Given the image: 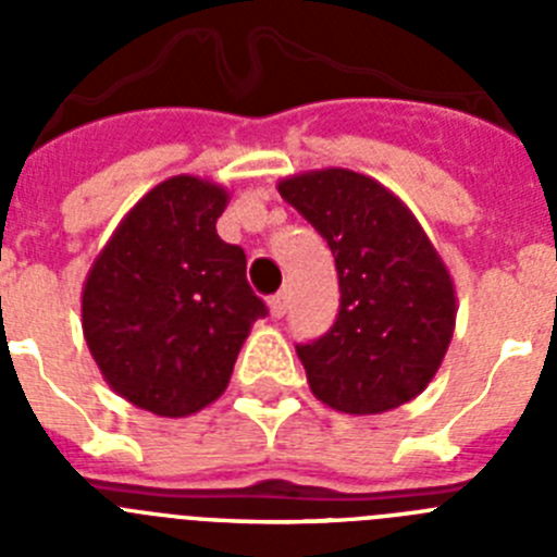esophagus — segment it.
Listing matches in <instances>:
<instances>
[{
  "label": "esophagus",
  "mask_w": 557,
  "mask_h": 557,
  "mask_svg": "<svg viewBox=\"0 0 557 557\" xmlns=\"http://www.w3.org/2000/svg\"><path fill=\"white\" fill-rule=\"evenodd\" d=\"M270 312H273V318H284L287 314V293H275L270 298Z\"/></svg>",
  "instance_id": "esophagus-1"
}]
</instances>
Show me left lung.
I'll list each match as a JSON object with an SVG mask.
<instances>
[{"label":"left lung","instance_id":"1","mask_svg":"<svg viewBox=\"0 0 557 557\" xmlns=\"http://www.w3.org/2000/svg\"><path fill=\"white\" fill-rule=\"evenodd\" d=\"M334 253L339 309L332 329L295 351L323 405L376 416L430 385L451 332L455 287L407 206L351 170L278 184Z\"/></svg>","mask_w":557,"mask_h":557}]
</instances>
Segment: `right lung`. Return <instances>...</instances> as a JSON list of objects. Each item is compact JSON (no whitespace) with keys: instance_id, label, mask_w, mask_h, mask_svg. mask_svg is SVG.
Listing matches in <instances>:
<instances>
[{"instance_id":"right-lung-1","label":"right lung","mask_w":557,"mask_h":557,"mask_svg":"<svg viewBox=\"0 0 557 557\" xmlns=\"http://www.w3.org/2000/svg\"><path fill=\"white\" fill-rule=\"evenodd\" d=\"M228 195L178 175L147 191L97 256L83 287V334L113 391L164 418L211 405L268 304L245 250L218 236Z\"/></svg>"}]
</instances>
